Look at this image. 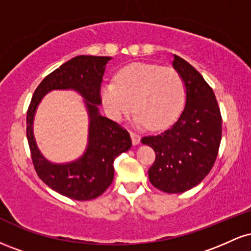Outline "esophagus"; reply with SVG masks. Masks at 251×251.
Segmentation results:
<instances>
[{
    "mask_svg": "<svg viewBox=\"0 0 251 251\" xmlns=\"http://www.w3.org/2000/svg\"><path fill=\"white\" fill-rule=\"evenodd\" d=\"M131 138H132V144L133 145H138L140 142V135L138 133H135V132H131Z\"/></svg>",
    "mask_w": 251,
    "mask_h": 251,
    "instance_id": "obj_1",
    "label": "esophagus"
}]
</instances>
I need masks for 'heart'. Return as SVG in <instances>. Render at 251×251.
<instances>
[{"label": "heart", "instance_id": "b5f03b06", "mask_svg": "<svg viewBox=\"0 0 251 251\" xmlns=\"http://www.w3.org/2000/svg\"><path fill=\"white\" fill-rule=\"evenodd\" d=\"M100 98L112 119H122L134 107L138 124L162 128L180 114L185 102V85L172 68L133 63L118 72L116 82L103 83Z\"/></svg>", "mask_w": 251, "mask_h": 251}]
</instances>
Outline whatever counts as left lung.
<instances>
[{"label": "left lung", "mask_w": 251, "mask_h": 251, "mask_svg": "<svg viewBox=\"0 0 251 251\" xmlns=\"http://www.w3.org/2000/svg\"><path fill=\"white\" fill-rule=\"evenodd\" d=\"M172 65L185 85V107L171 127L143 137L142 143L155 152L149 169L152 185L168 194H181L198 185L214 166L222 139V117L214 91L200 72L177 55Z\"/></svg>", "instance_id": "obj_1"}]
</instances>
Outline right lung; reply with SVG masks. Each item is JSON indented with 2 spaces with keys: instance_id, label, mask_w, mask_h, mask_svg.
<instances>
[{
  "instance_id": "right-lung-1",
  "label": "right lung",
  "mask_w": 251,
  "mask_h": 251,
  "mask_svg": "<svg viewBox=\"0 0 251 251\" xmlns=\"http://www.w3.org/2000/svg\"><path fill=\"white\" fill-rule=\"evenodd\" d=\"M111 57L79 55L48 74L37 86L27 111V139L37 176L54 191L76 201L99 197L112 184L114 159L131 149L129 133L119 124L100 116V88L105 66ZM53 89H74L85 99L90 117L89 145L82 157L74 162H48L37 149L32 120L37 105Z\"/></svg>"
}]
</instances>
